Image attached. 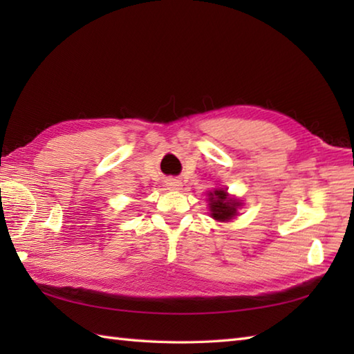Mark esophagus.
Segmentation results:
<instances>
[{
  "mask_svg": "<svg viewBox=\"0 0 354 354\" xmlns=\"http://www.w3.org/2000/svg\"><path fill=\"white\" fill-rule=\"evenodd\" d=\"M165 187H167L169 190H181L183 183L179 181V179H175V178H169L167 181H165Z\"/></svg>",
  "mask_w": 354,
  "mask_h": 354,
  "instance_id": "obj_1",
  "label": "esophagus"
}]
</instances>
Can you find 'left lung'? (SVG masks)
I'll return each instance as SVG.
<instances>
[{"mask_svg":"<svg viewBox=\"0 0 354 354\" xmlns=\"http://www.w3.org/2000/svg\"><path fill=\"white\" fill-rule=\"evenodd\" d=\"M209 214L217 222H230L237 216V209L242 205L239 199L231 198L223 189H216L208 193Z\"/></svg>","mask_w":354,"mask_h":354,"instance_id":"left-lung-1","label":"left lung"}]
</instances>
